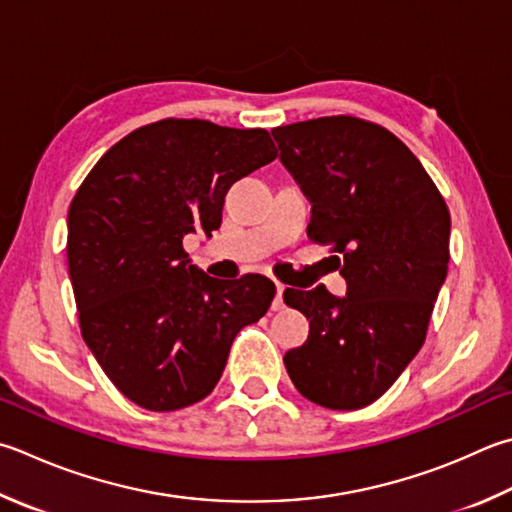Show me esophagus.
<instances>
[{"label": "esophagus", "mask_w": 512, "mask_h": 512, "mask_svg": "<svg viewBox=\"0 0 512 512\" xmlns=\"http://www.w3.org/2000/svg\"><path fill=\"white\" fill-rule=\"evenodd\" d=\"M283 292H285V285H283V283H276V298H274V303H272V310H274V312L283 310V307H285V303H283Z\"/></svg>", "instance_id": "34e87169"}]
</instances>
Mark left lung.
Listing matches in <instances>:
<instances>
[{
  "label": "left lung",
  "mask_w": 512,
  "mask_h": 512,
  "mask_svg": "<svg viewBox=\"0 0 512 512\" xmlns=\"http://www.w3.org/2000/svg\"><path fill=\"white\" fill-rule=\"evenodd\" d=\"M307 200V236L332 245L347 294L285 289L310 336L283 361L296 390L330 410L370 406L426 341L450 260L446 200L417 156L379 124L330 115L272 129Z\"/></svg>",
  "instance_id": "left-lung-1"
}]
</instances>
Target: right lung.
Returning a JSON list of instances; mask_svg holds the SVG:
<instances>
[{
	"instance_id": "1",
	"label": "right lung",
	"mask_w": 512,
	"mask_h": 512,
	"mask_svg": "<svg viewBox=\"0 0 512 512\" xmlns=\"http://www.w3.org/2000/svg\"><path fill=\"white\" fill-rule=\"evenodd\" d=\"M276 156L265 129L167 118L113 144L77 189L66 258L82 339L140 408L205 399L236 334L272 305L269 278L220 283L189 265L182 238L211 236L229 187Z\"/></svg>"
}]
</instances>
